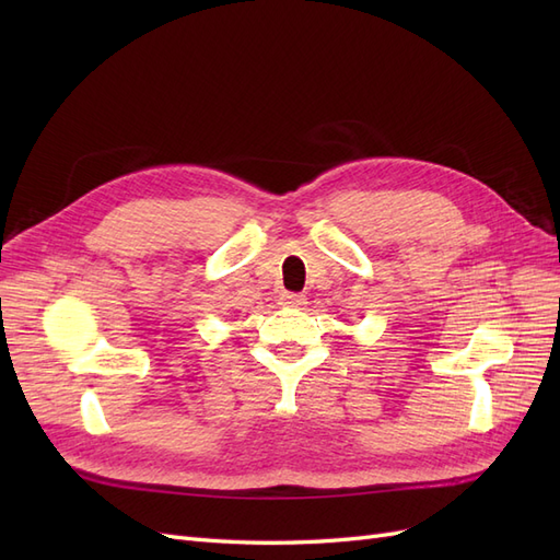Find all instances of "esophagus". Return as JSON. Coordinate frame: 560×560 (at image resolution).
Returning <instances> with one entry per match:
<instances>
[{"instance_id":"obj_1","label":"esophagus","mask_w":560,"mask_h":560,"mask_svg":"<svg viewBox=\"0 0 560 560\" xmlns=\"http://www.w3.org/2000/svg\"><path fill=\"white\" fill-rule=\"evenodd\" d=\"M306 296L303 294H292V292H282L280 294V306H287V308H303L306 306Z\"/></svg>"}]
</instances>
